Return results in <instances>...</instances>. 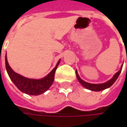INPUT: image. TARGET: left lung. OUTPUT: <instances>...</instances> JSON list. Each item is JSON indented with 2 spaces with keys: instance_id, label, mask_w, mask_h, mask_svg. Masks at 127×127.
Segmentation results:
<instances>
[{
  "instance_id": "obj_1",
  "label": "left lung",
  "mask_w": 127,
  "mask_h": 127,
  "mask_svg": "<svg viewBox=\"0 0 127 127\" xmlns=\"http://www.w3.org/2000/svg\"><path fill=\"white\" fill-rule=\"evenodd\" d=\"M122 68H121V69H120V71H118V72H117L115 74V76H113V78H111L110 81H108L107 82L105 83H101V84H93V83H87L85 81H83L80 78V76H78L77 71H76V77H77L78 81L81 83V85H83L85 88H87L88 90H93V91H100V90H105L106 88H110V86H112V85H113V83L117 79L118 76H120V73L122 71Z\"/></svg>"
}]
</instances>
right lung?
Segmentation results:
<instances>
[{
  "instance_id": "obj_1",
  "label": "right lung",
  "mask_w": 127,
  "mask_h": 127,
  "mask_svg": "<svg viewBox=\"0 0 127 127\" xmlns=\"http://www.w3.org/2000/svg\"><path fill=\"white\" fill-rule=\"evenodd\" d=\"M59 63L60 60L58 61L56 67L44 78L42 79H31L25 78L13 71L10 66H9L7 56H5V68L11 81L22 93L31 95H39L42 94L49 88L54 82L55 71Z\"/></svg>"
}]
</instances>
